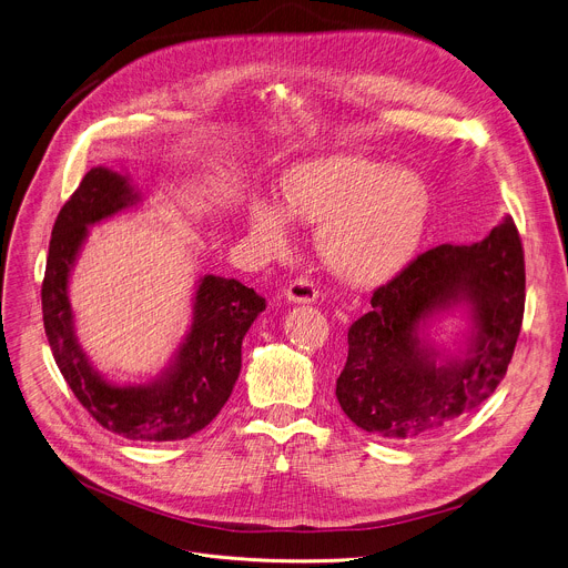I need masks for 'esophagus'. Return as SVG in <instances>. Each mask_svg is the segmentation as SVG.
Here are the masks:
<instances>
[{
  "instance_id": "obj_1",
  "label": "esophagus",
  "mask_w": 568,
  "mask_h": 568,
  "mask_svg": "<svg viewBox=\"0 0 568 568\" xmlns=\"http://www.w3.org/2000/svg\"><path fill=\"white\" fill-rule=\"evenodd\" d=\"M285 298L290 303H314L318 298V290L310 278H296L287 285Z\"/></svg>"
}]
</instances>
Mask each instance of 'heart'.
I'll list each match as a JSON object with an SVG mask.
<instances>
[{
    "instance_id": "1",
    "label": "heart",
    "mask_w": 568,
    "mask_h": 568,
    "mask_svg": "<svg viewBox=\"0 0 568 568\" xmlns=\"http://www.w3.org/2000/svg\"><path fill=\"white\" fill-rule=\"evenodd\" d=\"M281 197L283 206L270 200L250 204L252 233L281 254L290 245L292 220L314 224L321 261L342 281L362 287L402 272L429 220V191L420 175L353 154L294 166L281 182Z\"/></svg>"
}]
</instances>
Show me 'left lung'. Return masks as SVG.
Returning <instances> with one entry per match:
<instances>
[{"label":"left lung","instance_id":"1","mask_svg":"<svg viewBox=\"0 0 568 568\" xmlns=\"http://www.w3.org/2000/svg\"><path fill=\"white\" fill-rule=\"evenodd\" d=\"M526 267L513 217L480 242L440 245L377 287L371 312L348 328V359L337 377L344 414L384 438L443 432L490 397L513 359L524 321ZM465 306L470 335L445 356L426 331L445 311Z\"/></svg>","mask_w":568,"mask_h":568}]
</instances>
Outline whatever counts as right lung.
Returning <instances> with one entry per match:
<instances>
[{"label":"right lung","instance_id":"add662e5","mask_svg":"<svg viewBox=\"0 0 568 568\" xmlns=\"http://www.w3.org/2000/svg\"><path fill=\"white\" fill-rule=\"evenodd\" d=\"M141 202L128 175L92 169L60 209L42 281L44 331L53 359L88 414L130 440H184L224 407L242 366V339L265 298L235 278L206 274L197 281L193 323L171 366L148 384H112L83 353L73 328L69 276L92 224Z\"/></svg>","mask_w":568,"mask_h":568}]
</instances>
